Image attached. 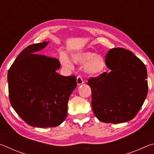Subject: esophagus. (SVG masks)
<instances>
[{
  "instance_id": "1",
  "label": "esophagus",
  "mask_w": 154,
  "mask_h": 154,
  "mask_svg": "<svg viewBox=\"0 0 154 154\" xmlns=\"http://www.w3.org/2000/svg\"><path fill=\"white\" fill-rule=\"evenodd\" d=\"M83 83V79L82 77L81 76H78L77 77V85H82Z\"/></svg>"
}]
</instances>
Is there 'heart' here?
<instances>
[{"mask_svg":"<svg viewBox=\"0 0 154 154\" xmlns=\"http://www.w3.org/2000/svg\"><path fill=\"white\" fill-rule=\"evenodd\" d=\"M60 61L65 66H69L71 63L66 58L62 57ZM70 61L77 65H82L83 72L89 75H96L103 71L105 61L102 56L89 51H79L70 55Z\"/></svg>","mask_w":154,"mask_h":154,"instance_id":"1","label":"heart"}]
</instances>
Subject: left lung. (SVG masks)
<instances>
[{
	"instance_id": "left-lung-1",
	"label": "left lung",
	"mask_w": 154,
	"mask_h": 154,
	"mask_svg": "<svg viewBox=\"0 0 154 154\" xmlns=\"http://www.w3.org/2000/svg\"><path fill=\"white\" fill-rule=\"evenodd\" d=\"M111 71L90 78L92 108L100 122L119 124L133 119L144 103L148 92L147 72L132 52L113 48L105 57Z\"/></svg>"
}]
</instances>
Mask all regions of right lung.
<instances>
[{"label":"right lung","instance_id":"add662e5","mask_svg":"<svg viewBox=\"0 0 154 154\" xmlns=\"http://www.w3.org/2000/svg\"><path fill=\"white\" fill-rule=\"evenodd\" d=\"M49 41L32 44L17 56L8 71L9 100L26 123L33 127H56L67 116L68 101L77 86L75 76L56 72L58 60L37 52Z\"/></svg>","mask_w":154,"mask_h":154}]
</instances>
